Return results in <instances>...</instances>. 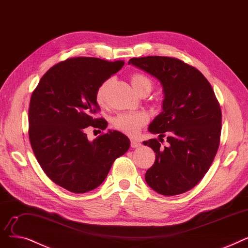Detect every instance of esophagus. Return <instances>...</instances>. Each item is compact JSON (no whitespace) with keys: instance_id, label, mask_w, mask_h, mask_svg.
Wrapping results in <instances>:
<instances>
[{"instance_id":"34e87169","label":"esophagus","mask_w":248,"mask_h":248,"mask_svg":"<svg viewBox=\"0 0 248 248\" xmlns=\"http://www.w3.org/2000/svg\"><path fill=\"white\" fill-rule=\"evenodd\" d=\"M141 145V143L139 142V141H137V140H131V147L132 148H136V147H139Z\"/></svg>"}]
</instances>
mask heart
Here are the masks:
<instances>
[{
  "label": "heart",
  "instance_id": "heart-1",
  "mask_svg": "<svg viewBox=\"0 0 248 248\" xmlns=\"http://www.w3.org/2000/svg\"><path fill=\"white\" fill-rule=\"evenodd\" d=\"M130 81L133 89L139 95H148L153 88L152 80L145 75L134 73L130 77ZM111 84V79L103 81L96 92V100L99 104H104L107 98V92ZM148 118L144 113H122L113 118L112 125L117 130L127 135H136L141 127L147 123Z\"/></svg>",
  "mask_w": 248,
  "mask_h": 248
}]
</instances>
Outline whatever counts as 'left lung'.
<instances>
[{
  "instance_id": "1",
  "label": "left lung",
  "mask_w": 248,
  "mask_h": 248,
  "mask_svg": "<svg viewBox=\"0 0 248 248\" xmlns=\"http://www.w3.org/2000/svg\"><path fill=\"white\" fill-rule=\"evenodd\" d=\"M160 81L162 112L148 131L158 134L143 144L155 152L145 181L156 193L175 196L190 191L209 170L217 153L222 115L215 93L197 68L173 57L146 56L128 62ZM167 136V145L161 146Z\"/></svg>"
}]
</instances>
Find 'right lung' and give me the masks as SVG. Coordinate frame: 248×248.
Returning a JSON list of instances; mask_svg holds the SVG:
<instances>
[{
    "instance_id": "obj_1",
    "label": "right lung",
    "mask_w": 248,
    "mask_h": 248,
    "mask_svg": "<svg viewBox=\"0 0 248 248\" xmlns=\"http://www.w3.org/2000/svg\"><path fill=\"white\" fill-rule=\"evenodd\" d=\"M124 65L96 57H74L53 65L41 78L29 106V139L43 171L65 190L82 194L99 186L113 162L130 146L119 131L90 141L86 128L105 130L95 118L96 92Z\"/></svg>"
}]
</instances>
